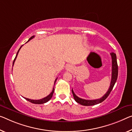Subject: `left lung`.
<instances>
[{"instance_id": "obj_1", "label": "left lung", "mask_w": 132, "mask_h": 132, "mask_svg": "<svg viewBox=\"0 0 132 132\" xmlns=\"http://www.w3.org/2000/svg\"><path fill=\"white\" fill-rule=\"evenodd\" d=\"M111 56V62H112V69H111V80L110 82V86L109 87V88L107 93L103 96L101 98L99 99H96V100H85V99L81 98L75 94L74 91L72 89V93L74 97V100H76V102H77L79 104L82 105V106H93L99 104L103 101L106 100L107 97L110 94V92L112 90V89L114 87L116 82L117 76H118V65H117V58L116 55L114 52L110 53Z\"/></svg>"}]
</instances>
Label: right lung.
I'll return each instance as SVG.
<instances>
[{
    "instance_id": "1",
    "label": "right lung",
    "mask_w": 132,
    "mask_h": 132,
    "mask_svg": "<svg viewBox=\"0 0 132 132\" xmlns=\"http://www.w3.org/2000/svg\"><path fill=\"white\" fill-rule=\"evenodd\" d=\"M34 37H35V36H31V37L29 39V40H28V41L26 42H29L30 40L32 39V38H34ZM22 46H23V45H22V46H21V47H20V48H19V50H18V51L17 54H16V55L15 58V59H14V60H13V66L14 62H15V61L16 59V57H17V56H18V53H19V50H21V47H22ZM56 80H57V78H56L55 79V82H54V85H55V82H56ZM54 88H53V90H52V92L49 95H48V96H46V97H44V98H42V99H40V100H31V99H29V98H25L26 99V100L29 101V102H31V103H34V104H44V103H46V102H48V101H49V100H50V99L52 98V95H53V93H54Z\"/></svg>"
}]
</instances>
